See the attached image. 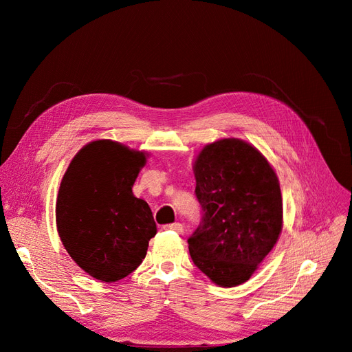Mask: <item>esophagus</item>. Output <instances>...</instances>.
<instances>
[{"label":"esophagus","instance_id":"1","mask_svg":"<svg viewBox=\"0 0 352 352\" xmlns=\"http://www.w3.org/2000/svg\"><path fill=\"white\" fill-rule=\"evenodd\" d=\"M163 228L166 230H173V232H182L184 230L182 223H170V225H164Z\"/></svg>","mask_w":352,"mask_h":352}]
</instances>
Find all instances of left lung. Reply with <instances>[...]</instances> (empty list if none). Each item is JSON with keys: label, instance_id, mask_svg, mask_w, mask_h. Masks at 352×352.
Here are the masks:
<instances>
[{"label": "left lung", "instance_id": "obj_1", "mask_svg": "<svg viewBox=\"0 0 352 352\" xmlns=\"http://www.w3.org/2000/svg\"><path fill=\"white\" fill-rule=\"evenodd\" d=\"M201 221L188 238L197 267L225 287L247 282L282 232L278 176L241 140H220L194 164Z\"/></svg>", "mask_w": 352, "mask_h": 352}]
</instances>
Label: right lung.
<instances>
[{"label": "right lung", "instance_id": "1", "mask_svg": "<svg viewBox=\"0 0 352 352\" xmlns=\"http://www.w3.org/2000/svg\"><path fill=\"white\" fill-rule=\"evenodd\" d=\"M145 154L107 140L85 145L63 176L57 230L70 257L92 278L117 282L138 269L157 233L150 206L132 186Z\"/></svg>", "mask_w": 352, "mask_h": 352}]
</instances>
